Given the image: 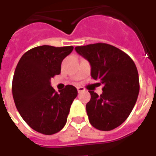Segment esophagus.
Listing matches in <instances>:
<instances>
[{"label":"esophagus","instance_id":"34e87169","mask_svg":"<svg viewBox=\"0 0 156 156\" xmlns=\"http://www.w3.org/2000/svg\"><path fill=\"white\" fill-rule=\"evenodd\" d=\"M77 89H78V93H81V92H83L85 90V88L83 87H81V86H79V87H77Z\"/></svg>","mask_w":156,"mask_h":156}]
</instances>
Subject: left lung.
<instances>
[{
	"label": "left lung",
	"mask_w": 156,
	"mask_h": 156,
	"mask_svg": "<svg viewBox=\"0 0 156 156\" xmlns=\"http://www.w3.org/2000/svg\"><path fill=\"white\" fill-rule=\"evenodd\" d=\"M91 66V77L103 84L98 96L90 91L86 105L90 124L99 130H112L126 120L137 101L140 82L137 68L125 52L106 43L76 47Z\"/></svg>",
	"instance_id": "8db88e82"
}]
</instances>
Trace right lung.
Listing matches in <instances>:
<instances>
[{
    "label": "right lung",
    "mask_w": 156,
    "mask_h": 156,
    "mask_svg": "<svg viewBox=\"0 0 156 156\" xmlns=\"http://www.w3.org/2000/svg\"><path fill=\"white\" fill-rule=\"evenodd\" d=\"M73 47L43 45L22 55L12 80V95L19 114L34 130L53 134L64 127L78 90L67 85L59 93L51 86V78L60 74L62 60Z\"/></svg>",
    "instance_id": "1"
}]
</instances>
